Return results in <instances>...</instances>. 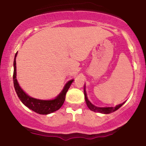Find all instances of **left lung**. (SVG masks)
Masks as SVG:
<instances>
[{
  "label": "left lung",
  "mask_w": 146,
  "mask_h": 146,
  "mask_svg": "<svg viewBox=\"0 0 146 146\" xmlns=\"http://www.w3.org/2000/svg\"><path fill=\"white\" fill-rule=\"evenodd\" d=\"M84 98H85V101H86V105L88 107L90 110H91L92 111H94V112H98V113H104V114H109L113 113V112L116 111L117 110H118L120 107L125 102L119 105H117L115 107H98V106H95L93 104H92L90 103V102L89 100H88V98H87V95H86V90H85V86H84Z\"/></svg>",
  "instance_id": "left-lung-1"
}]
</instances>
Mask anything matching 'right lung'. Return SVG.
<instances>
[{"label":"right lung","instance_id":"1","mask_svg":"<svg viewBox=\"0 0 146 146\" xmlns=\"http://www.w3.org/2000/svg\"><path fill=\"white\" fill-rule=\"evenodd\" d=\"M18 53V52H17ZM17 53L15 55L14 61V75H13V80H14V85L15 90L17 93L18 97L21 101L23 102L29 109L32 110L36 113L40 114V115H48L52 113L56 110H59L63 105L66 97V93L68 91V88L71 85L73 80H70L65 84L63 90L54 100H42L38 99L31 98L25 93L19 86L17 79H16V58L17 56Z\"/></svg>","mask_w":146,"mask_h":146}]
</instances>
